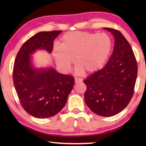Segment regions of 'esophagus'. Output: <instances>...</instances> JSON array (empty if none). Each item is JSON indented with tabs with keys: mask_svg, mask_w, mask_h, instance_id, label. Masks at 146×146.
<instances>
[{
	"mask_svg": "<svg viewBox=\"0 0 146 146\" xmlns=\"http://www.w3.org/2000/svg\"><path fill=\"white\" fill-rule=\"evenodd\" d=\"M82 81V79H80V78H77V77H75V83H79V82H81Z\"/></svg>",
	"mask_w": 146,
	"mask_h": 146,
	"instance_id": "34e87169",
	"label": "esophagus"
}]
</instances>
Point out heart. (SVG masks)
Here are the masks:
<instances>
[{
  "label": "heart",
  "mask_w": 146,
  "mask_h": 146,
  "mask_svg": "<svg viewBox=\"0 0 146 146\" xmlns=\"http://www.w3.org/2000/svg\"><path fill=\"white\" fill-rule=\"evenodd\" d=\"M112 40L106 33L73 31L63 35L59 46L54 48L56 64L65 71L71 69L72 61L79 75L92 74L104 66L110 57Z\"/></svg>",
  "instance_id": "b5f03b06"
}]
</instances>
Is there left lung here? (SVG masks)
<instances>
[{
  "mask_svg": "<svg viewBox=\"0 0 146 146\" xmlns=\"http://www.w3.org/2000/svg\"><path fill=\"white\" fill-rule=\"evenodd\" d=\"M113 35L115 45L103 68L83 80L86 85L84 100L94 113L113 116L125 109L134 92L138 65L129 42L118 30L105 28Z\"/></svg>",
  "mask_w": 146,
  "mask_h": 146,
  "instance_id": "8db88e82",
  "label": "left lung"
}]
</instances>
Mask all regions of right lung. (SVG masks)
<instances>
[{
    "mask_svg": "<svg viewBox=\"0 0 146 146\" xmlns=\"http://www.w3.org/2000/svg\"><path fill=\"white\" fill-rule=\"evenodd\" d=\"M62 31H42L23 43L17 54L13 69V81L21 106L27 113L39 119L53 117L66 105L75 83L73 76L54 69H36L31 54L37 49L53 50L54 40Z\"/></svg>",
    "mask_w": 146,
    "mask_h": 146,
    "instance_id": "right-lung-1",
    "label": "right lung"
}]
</instances>
